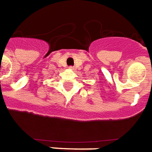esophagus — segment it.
Segmentation results:
<instances>
[{
  "instance_id": "34e87169",
  "label": "esophagus",
  "mask_w": 152,
  "mask_h": 152,
  "mask_svg": "<svg viewBox=\"0 0 152 152\" xmlns=\"http://www.w3.org/2000/svg\"><path fill=\"white\" fill-rule=\"evenodd\" d=\"M69 69H73V68H72V67H69Z\"/></svg>"
}]
</instances>
